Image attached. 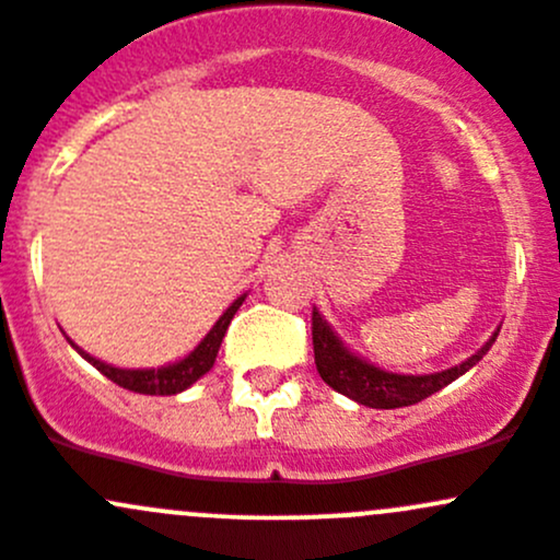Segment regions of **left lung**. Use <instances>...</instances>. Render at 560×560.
Returning <instances> with one entry per match:
<instances>
[{
  "instance_id": "1",
  "label": "left lung",
  "mask_w": 560,
  "mask_h": 560,
  "mask_svg": "<svg viewBox=\"0 0 560 560\" xmlns=\"http://www.w3.org/2000/svg\"><path fill=\"white\" fill-rule=\"evenodd\" d=\"M495 342V334L477 350L471 359H466L464 364L445 369V372L434 374H394L385 372V369L366 364L364 359H359L355 353H350L342 345V339L328 328V323L320 318L318 310H313V350H315V366L323 383L331 385L337 394L348 396V399L359 401L364 407L374 409H396V407H409L418 405V401L429 399L431 394L442 390L445 385H451L455 377H460L464 372H469L482 355L491 350Z\"/></svg>"
}]
</instances>
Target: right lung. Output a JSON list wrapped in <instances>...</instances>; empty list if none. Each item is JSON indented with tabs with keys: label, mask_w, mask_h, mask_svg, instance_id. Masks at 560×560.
Listing matches in <instances>:
<instances>
[{
	"label": "right lung",
	"mask_w": 560,
	"mask_h": 560,
	"mask_svg": "<svg viewBox=\"0 0 560 560\" xmlns=\"http://www.w3.org/2000/svg\"><path fill=\"white\" fill-rule=\"evenodd\" d=\"M242 302H245V296H240L237 302H234L232 307L221 315V318H218L215 326L210 328V334H207V337L196 345L186 359L177 361V364H170V366L118 369V366L105 364V361L94 359V355H89L85 350H80L74 342H72V348L78 350V353L83 355L89 364H94L96 369H100L107 380H113L115 385H120V388L135 390V394H148V396H175V394H180V390L191 388L196 380H199L201 374L210 372L212 364H215L218 348H221L223 337H226L229 323H232L234 313L242 307Z\"/></svg>",
	"instance_id": "obj_1"
}]
</instances>
